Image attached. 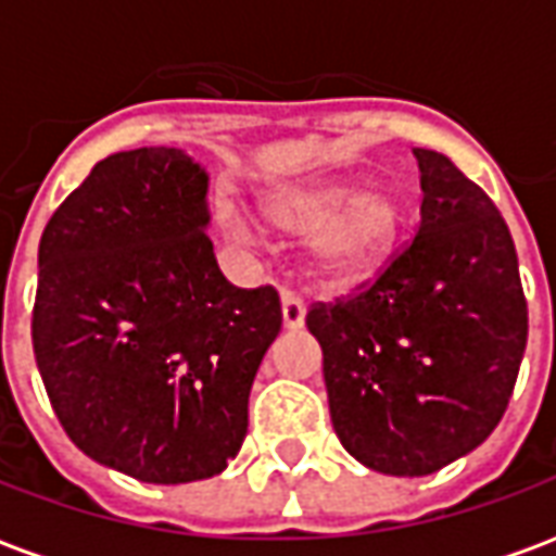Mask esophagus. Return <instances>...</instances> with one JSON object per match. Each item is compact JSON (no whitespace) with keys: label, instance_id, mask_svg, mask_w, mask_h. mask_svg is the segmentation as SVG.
Segmentation results:
<instances>
[{"label":"esophagus","instance_id":"34e87169","mask_svg":"<svg viewBox=\"0 0 556 556\" xmlns=\"http://www.w3.org/2000/svg\"><path fill=\"white\" fill-rule=\"evenodd\" d=\"M303 318H306V303L298 291L282 289V325L289 330H298L303 327Z\"/></svg>","mask_w":556,"mask_h":556}]
</instances>
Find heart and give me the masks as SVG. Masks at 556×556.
Instances as JSON below:
<instances>
[{
  "instance_id": "b5f03b06",
  "label": "heart",
  "mask_w": 556,
  "mask_h": 556,
  "mask_svg": "<svg viewBox=\"0 0 556 556\" xmlns=\"http://www.w3.org/2000/svg\"><path fill=\"white\" fill-rule=\"evenodd\" d=\"M354 178H313L265 195V217L282 231H313V267L330 282H349L384 265L405 226L396 190L357 193ZM231 238L247 229L235 214H223Z\"/></svg>"
}]
</instances>
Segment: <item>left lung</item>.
I'll return each mask as SVG.
<instances>
[{
    "instance_id": "1",
    "label": "left lung",
    "mask_w": 556,
    "mask_h": 556,
    "mask_svg": "<svg viewBox=\"0 0 556 556\" xmlns=\"http://www.w3.org/2000/svg\"><path fill=\"white\" fill-rule=\"evenodd\" d=\"M414 154L417 235L372 279L306 313L337 438L393 477H426L477 450L501 422L527 345L506 219L446 154Z\"/></svg>"
}]
</instances>
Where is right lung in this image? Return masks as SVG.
Listing matches in <instances>:
<instances>
[{
    "instance_id": "obj_1",
    "label": "right lung",
    "mask_w": 556,
    "mask_h": 556,
    "mask_svg": "<svg viewBox=\"0 0 556 556\" xmlns=\"http://www.w3.org/2000/svg\"><path fill=\"white\" fill-rule=\"evenodd\" d=\"M205 193L181 148L118 151L41 235L31 349L50 405L83 453L139 482L229 465L282 327L274 286L219 274Z\"/></svg>"
}]
</instances>
